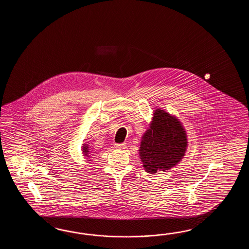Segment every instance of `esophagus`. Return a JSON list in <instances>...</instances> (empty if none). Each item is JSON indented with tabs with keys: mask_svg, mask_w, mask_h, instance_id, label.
<instances>
[{
	"mask_svg": "<svg viewBox=\"0 0 249 249\" xmlns=\"http://www.w3.org/2000/svg\"><path fill=\"white\" fill-rule=\"evenodd\" d=\"M126 143H117V144H115V147L117 148H119V149H122V148H125V145Z\"/></svg>",
	"mask_w": 249,
	"mask_h": 249,
	"instance_id": "1",
	"label": "esophagus"
}]
</instances>
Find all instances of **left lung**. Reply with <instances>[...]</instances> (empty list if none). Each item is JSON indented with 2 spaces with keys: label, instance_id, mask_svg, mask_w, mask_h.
I'll return each instance as SVG.
<instances>
[{
  "label": "left lung",
  "instance_id": "left-lung-1",
  "mask_svg": "<svg viewBox=\"0 0 249 249\" xmlns=\"http://www.w3.org/2000/svg\"><path fill=\"white\" fill-rule=\"evenodd\" d=\"M187 139L180 122L164 110L154 113L150 128L143 135L140 157L148 174L175 166L184 156Z\"/></svg>",
  "mask_w": 249,
  "mask_h": 249
}]
</instances>
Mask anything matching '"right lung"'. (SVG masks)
<instances>
[{
	"mask_svg": "<svg viewBox=\"0 0 249 249\" xmlns=\"http://www.w3.org/2000/svg\"><path fill=\"white\" fill-rule=\"evenodd\" d=\"M83 150H84V153H85V155H87V154H88V148H87L86 146L84 147V149H83Z\"/></svg>",
	"mask_w": 249,
	"mask_h": 249,
	"instance_id": "right-lung-1",
	"label": "right lung"
}]
</instances>
